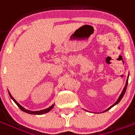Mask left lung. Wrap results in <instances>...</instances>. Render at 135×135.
I'll return each instance as SVG.
<instances>
[{
  "mask_svg": "<svg viewBox=\"0 0 135 135\" xmlns=\"http://www.w3.org/2000/svg\"><path fill=\"white\" fill-rule=\"evenodd\" d=\"M127 85H128V79H127V82H126V85H125L124 88V90H123V91H122V94H121V95H120V96H119V99L117 100V101H116V103H114V104L112 105H111V106H110V107L109 108H108L107 110H105V111H107L108 110H109L110 108H111L113 107V106H114L115 105H116V104H117V103H119V102H120V100H122V98H123V96H124V95L125 92H126V90H127Z\"/></svg>",
  "mask_w": 135,
  "mask_h": 135,
  "instance_id": "8db88e82",
  "label": "left lung"
}]
</instances>
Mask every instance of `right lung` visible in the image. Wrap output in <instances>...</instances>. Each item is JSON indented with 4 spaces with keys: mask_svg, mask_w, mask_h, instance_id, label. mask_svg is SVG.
Listing matches in <instances>:
<instances>
[{
    "mask_svg": "<svg viewBox=\"0 0 135 135\" xmlns=\"http://www.w3.org/2000/svg\"><path fill=\"white\" fill-rule=\"evenodd\" d=\"M8 94H9V95H10V97L11 98V99L13 100V101H14V103H16L17 105H18V107L21 109L22 110H23V111H25V112H26V113H30V114H37V115H40V114H43V113H47V112H49L52 108H53V106H54V104L52 105L51 106H50L49 108H46V109H43V110H38V111H32V110H27V109H25V108L22 107L21 105L19 104L18 102L16 101V100L13 98V97H12V95H11V93L8 92Z\"/></svg>",
    "mask_w": 135,
    "mask_h": 135,
    "instance_id": "obj_1",
    "label": "right lung"
}]
</instances>
